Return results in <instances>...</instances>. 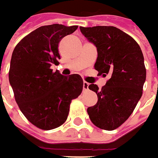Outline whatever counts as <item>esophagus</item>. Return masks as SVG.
<instances>
[{
  "label": "esophagus",
  "mask_w": 158,
  "mask_h": 158,
  "mask_svg": "<svg viewBox=\"0 0 158 158\" xmlns=\"http://www.w3.org/2000/svg\"><path fill=\"white\" fill-rule=\"evenodd\" d=\"M88 86H89V83L87 82L86 81H83V90H88Z\"/></svg>",
  "instance_id": "34e87169"
}]
</instances>
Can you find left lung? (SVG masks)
<instances>
[{
    "label": "left lung",
    "instance_id": "obj_1",
    "mask_svg": "<svg viewBox=\"0 0 158 158\" xmlns=\"http://www.w3.org/2000/svg\"><path fill=\"white\" fill-rule=\"evenodd\" d=\"M81 32L98 51L94 69L110 79L96 93L98 101L88 107L89 118L96 127L114 130L127 121L143 94L146 77L144 56L134 38L114 26L80 27Z\"/></svg>",
    "mask_w": 158,
    "mask_h": 158
}]
</instances>
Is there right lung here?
<instances>
[{"label":"right lung","mask_w":158,"mask_h":158,"mask_svg":"<svg viewBox=\"0 0 158 158\" xmlns=\"http://www.w3.org/2000/svg\"><path fill=\"white\" fill-rule=\"evenodd\" d=\"M77 28L59 23L41 26L13 50L8 76L14 98L24 117L40 129L61 126L68 117L71 100L82 91L81 76L64 77L51 69L59 64L60 41Z\"/></svg>","instance_id":"1"}]
</instances>
